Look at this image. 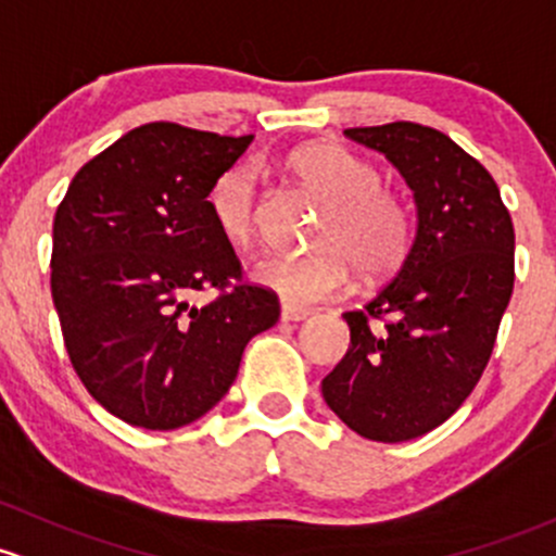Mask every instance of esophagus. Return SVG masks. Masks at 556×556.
I'll list each match as a JSON object with an SVG mask.
<instances>
[{"label": "esophagus", "mask_w": 556, "mask_h": 556, "mask_svg": "<svg viewBox=\"0 0 556 556\" xmlns=\"http://www.w3.org/2000/svg\"><path fill=\"white\" fill-rule=\"evenodd\" d=\"M311 316V311H305V307H294L286 302L283 307H280V320H291V324H296V320H305Z\"/></svg>", "instance_id": "obj_1"}]
</instances>
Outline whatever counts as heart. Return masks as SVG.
<instances>
[{
	"label": "heart",
	"mask_w": 556,
	"mask_h": 556,
	"mask_svg": "<svg viewBox=\"0 0 556 556\" xmlns=\"http://www.w3.org/2000/svg\"><path fill=\"white\" fill-rule=\"evenodd\" d=\"M305 190L326 200L316 232L318 249L305 254L270 251L254 262V280L289 305H316L340 294L353 267L366 280L396 270L409 245V211L402 194L380 181L371 160L331 141H313L286 157ZM216 230L245 245L260 227V185L249 165H232L208 190Z\"/></svg>",
	"instance_id": "b5f03b06"
}]
</instances>
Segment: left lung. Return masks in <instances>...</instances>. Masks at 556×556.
Returning a JSON list of instances; mask_svg holds the SVG:
<instances>
[{"label":"left lung","mask_w":556,"mask_h":556,"mask_svg":"<svg viewBox=\"0 0 556 556\" xmlns=\"http://www.w3.org/2000/svg\"><path fill=\"white\" fill-rule=\"evenodd\" d=\"M415 192L417 232L402 267L358 311L351 348L324 377L329 409L358 437L406 442L468 399L514 291V225L479 160L417 123L348 128Z\"/></svg>","instance_id":"obj_1"}]
</instances>
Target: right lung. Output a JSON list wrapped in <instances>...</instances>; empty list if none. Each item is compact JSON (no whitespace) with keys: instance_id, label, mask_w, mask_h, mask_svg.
I'll list each match as a JSON object with an SVG mask.
<instances>
[{"instance_id":"1","label":"right lung","mask_w":556,"mask_h":556,"mask_svg":"<svg viewBox=\"0 0 556 556\" xmlns=\"http://www.w3.org/2000/svg\"><path fill=\"white\" fill-rule=\"evenodd\" d=\"M254 136L147 123L77 170L53 219L50 291L74 371L106 412L174 431L222 402L276 291L245 283L208 190ZM216 288L208 306L191 305Z\"/></svg>"}]
</instances>
